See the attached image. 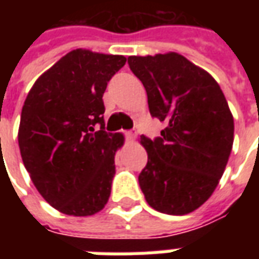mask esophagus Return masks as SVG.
<instances>
[{
    "label": "esophagus",
    "instance_id": "esophagus-1",
    "mask_svg": "<svg viewBox=\"0 0 259 259\" xmlns=\"http://www.w3.org/2000/svg\"><path fill=\"white\" fill-rule=\"evenodd\" d=\"M124 136H126V139H127L129 141H133L137 135H136V132H132V130H130V132H126V133H124Z\"/></svg>",
    "mask_w": 259,
    "mask_h": 259
}]
</instances>
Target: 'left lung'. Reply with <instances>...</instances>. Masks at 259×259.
<instances>
[{"instance_id": "8db88e82", "label": "left lung", "mask_w": 259, "mask_h": 259, "mask_svg": "<svg viewBox=\"0 0 259 259\" xmlns=\"http://www.w3.org/2000/svg\"><path fill=\"white\" fill-rule=\"evenodd\" d=\"M141 80L161 137H140L148 154L139 175L148 205L168 215L200 208L222 178L233 147L234 122L217 80L178 53L127 58Z\"/></svg>"}]
</instances>
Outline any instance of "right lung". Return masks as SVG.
<instances>
[{
    "mask_svg": "<svg viewBox=\"0 0 259 259\" xmlns=\"http://www.w3.org/2000/svg\"><path fill=\"white\" fill-rule=\"evenodd\" d=\"M124 64L123 55L77 48L26 97L18 132L22 161L42 198L62 213L90 217L108 202L124 137L104 130L102 96Z\"/></svg>",
    "mask_w": 259,
    "mask_h": 259,
    "instance_id": "right-lung-1",
    "label": "right lung"
}]
</instances>
